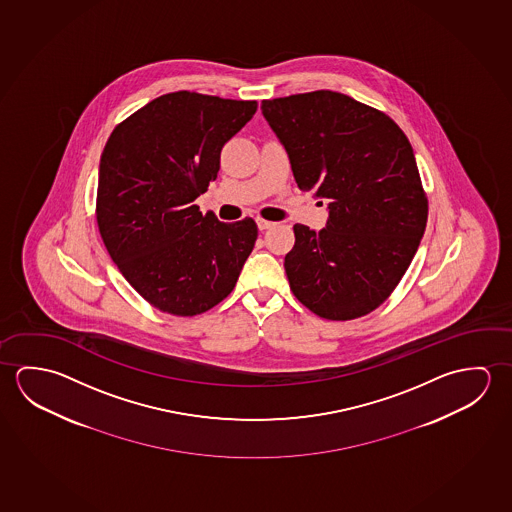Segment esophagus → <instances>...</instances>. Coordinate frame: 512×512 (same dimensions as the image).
<instances>
[{
  "label": "esophagus",
  "instance_id": "34e87169",
  "mask_svg": "<svg viewBox=\"0 0 512 512\" xmlns=\"http://www.w3.org/2000/svg\"><path fill=\"white\" fill-rule=\"evenodd\" d=\"M255 221H257V227H259V230H268V228H271L273 225H275V223H271V221H268V219L257 218Z\"/></svg>",
  "mask_w": 512,
  "mask_h": 512
}]
</instances>
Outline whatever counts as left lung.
Segmentation results:
<instances>
[{
  "instance_id": "obj_1",
  "label": "left lung",
  "mask_w": 512,
  "mask_h": 512,
  "mask_svg": "<svg viewBox=\"0 0 512 512\" xmlns=\"http://www.w3.org/2000/svg\"><path fill=\"white\" fill-rule=\"evenodd\" d=\"M294 180L328 203L327 228L294 225V296L332 321L387 300L418 252L428 202L409 139L384 112L334 91L264 100Z\"/></svg>"
}]
</instances>
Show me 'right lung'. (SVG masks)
Segmentation results:
<instances>
[{
  "label": "right lung",
  "mask_w": 512,
  "mask_h": 512,
  "mask_svg": "<svg viewBox=\"0 0 512 512\" xmlns=\"http://www.w3.org/2000/svg\"><path fill=\"white\" fill-rule=\"evenodd\" d=\"M257 101L164 94L119 123L100 160L96 219L128 284L153 307L196 316L232 293L257 239L252 218L221 223L194 200Z\"/></svg>",
  "instance_id": "1"
}]
</instances>
